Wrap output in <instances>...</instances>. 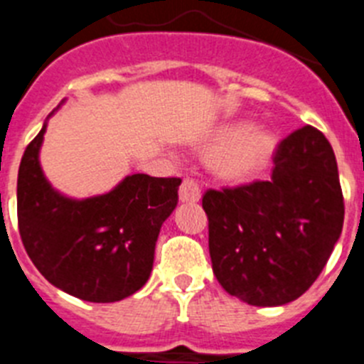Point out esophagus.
<instances>
[{
  "mask_svg": "<svg viewBox=\"0 0 364 364\" xmlns=\"http://www.w3.org/2000/svg\"><path fill=\"white\" fill-rule=\"evenodd\" d=\"M178 198L182 203H198L200 200V188H198L197 180L184 178L178 189Z\"/></svg>",
  "mask_w": 364,
  "mask_h": 364,
  "instance_id": "esophagus-1",
  "label": "esophagus"
}]
</instances>
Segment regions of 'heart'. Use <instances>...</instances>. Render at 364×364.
<instances>
[{"label": "heart", "instance_id": "obj_1", "mask_svg": "<svg viewBox=\"0 0 364 364\" xmlns=\"http://www.w3.org/2000/svg\"><path fill=\"white\" fill-rule=\"evenodd\" d=\"M212 152V169L226 182H247L269 166L276 151V138L271 130L252 129L239 121L220 127L206 141Z\"/></svg>", "mask_w": 364, "mask_h": 364}]
</instances>
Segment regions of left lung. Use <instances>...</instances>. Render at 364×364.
<instances>
[{"instance_id":"8db88e82","label":"left lung","mask_w":364,"mask_h":364,"mask_svg":"<svg viewBox=\"0 0 364 364\" xmlns=\"http://www.w3.org/2000/svg\"><path fill=\"white\" fill-rule=\"evenodd\" d=\"M213 274L250 306H284L302 296L330 259L344 223L333 149L311 125L282 139L271 180L208 189Z\"/></svg>"}]
</instances>
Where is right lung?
<instances>
[{"instance_id":"right-lung-1","label":"right lung","mask_w":364,"mask_h":364,"mask_svg":"<svg viewBox=\"0 0 364 364\" xmlns=\"http://www.w3.org/2000/svg\"><path fill=\"white\" fill-rule=\"evenodd\" d=\"M46 123L18 171V228L49 284L86 302H117L144 287L180 178L130 175L110 193L73 200L49 186L38 161Z\"/></svg>"}]
</instances>
